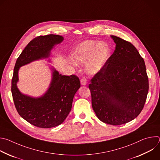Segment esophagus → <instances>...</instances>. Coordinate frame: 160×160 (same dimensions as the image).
I'll use <instances>...</instances> for the list:
<instances>
[{
    "label": "esophagus",
    "instance_id": "1",
    "mask_svg": "<svg viewBox=\"0 0 160 160\" xmlns=\"http://www.w3.org/2000/svg\"><path fill=\"white\" fill-rule=\"evenodd\" d=\"M80 83H81V85H85L87 84V80L85 78H83L80 80Z\"/></svg>",
    "mask_w": 160,
    "mask_h": 160
}]
</instances>
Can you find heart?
I'll return each instance as SVG.
<instances>
[{
    "mask_svg": "<svg viewBox=\"0 0 160 160\" xmlns=\"http://www.w3.org/2000/svg\"><path fill=\"white\" fill-rule=\"evenodd\" d=\"M110 56L109 45L104 42L86 40L79 43L72 54V61L75 65L85 63V70L89 75L100 72Z\"/></svg>",
    "mask_w": 160,
    "mask_h": 160,
    "instance_id": "heart-1",
    "label": "heart"
}]
</instances>
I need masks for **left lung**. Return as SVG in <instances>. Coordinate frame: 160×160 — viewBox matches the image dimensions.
<instances>
[{"mask_svg":"<svg viewBox=\"0 0 160 160\" xmlns=\"http://www.w3.org/2000/svg\"><path fill=\"white\" fill-rule=\"evenodd\" d=\"M115 50L88 88L98 118L112 125L127 123L138 117L146 101L149 81L146 65L129 42L111 35Z\"/></svg>","mask_w":160,"mask_h":160,"instance_id":"left-lung-1","label":"left lung"}]
</instances>
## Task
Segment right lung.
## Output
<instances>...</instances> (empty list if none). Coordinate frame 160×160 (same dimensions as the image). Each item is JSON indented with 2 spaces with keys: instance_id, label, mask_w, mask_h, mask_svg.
<instances>
[{
  "instance_id": "1",
  "label": "right lung",
  "mask_w": 160,
  "mask_h": 160,
  "mask_svg": "<svg viewBox=\"0 0 160 160\" xmlns=\"http://www.w3.org/2000/svg\"><path fill=\"white\" fill-rule=\"evenodd\" d=\"M63 40V37L52 34L36 37L27 45L15 64L11 85L15 107L22 118L37 127L52 128L64 121L80 87V80L73 75H62L51 66L52 79L48 90L42 96L33 98L22 94L18 89V72L22 66L50 58L51 50Z\"/></svg>"
}]
</instances>
